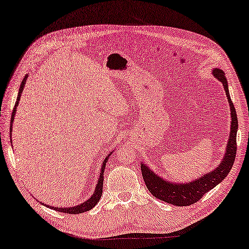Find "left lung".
<instances>
[{
  "instance_id": "left-lung-1",
  "label": "left lung",
  "mask_w": 249,
  "mask_h": 249,
  "mask_svg": "<svg viewBox=\"0 0 249 249\" xmlns=\"http://www.w3.org/2000/svg\"><path fill=\"white\" fill-rule=\"evenodd\" d=\"M213 73L218 80H220L222 83L231 110V136H229V141L227 143V152H226L224 160L218 165V168L214 169L213 171L207 173L206 176L201 177L200 179L195 180L194 182L174 184L168 182V181H164L160 177L155 176L151 170H148L146 165H141L144 182H145L148 191L155 198L168 203H172V205L178 207L190 206L198 202L202 198L203 195H206L208 191L216 187L217 184H219L227 177V174L232 168L233 162H235L237 153L236 137L237 128H238V118H237L233 103L231 102V96H229L227 79H226L225 72L220 69H214Z\"/></svg>"
}]
</instances>
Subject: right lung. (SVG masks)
Wrapping results in <instances>:
<instances>
[{"label": "right lung", "instance_id": "add662e5", "mask_svg": "<svg viewBox=\"0 0 249 249\" xmlns=\"http://www.w3.org/2000/svg\"><path fill=\"white\" fill-rule=\"evenodd\" d=\"M25 81H27V77H24L23 81L21 83V86L20 89H18V98H17V102H16V105H14V108H13V112H12V117H11V132L10 134L12 133V122L14 120V114H16V110H17V106L18 104V101H20V97H21V94L22 91H23V87L25 85ZM109 155L107 158H105V160L103 162V165H102V171H101V176H99V180H98V183L96 185V189H95V192L92 194V196H90V199H88L87 201H85L84 203H81L79 206H75V207H70V208H54L53 207L51 209L53 210H57V211H60V213H72V214H77V213H85V211H88L94 208L96 205H97V202L99 201V199H101L102 194H103V181H104V171H105V166H106V163L107 160H108Z\"/></svg>", "mask_w": 249, "mask_h": 249}]
</instances>
